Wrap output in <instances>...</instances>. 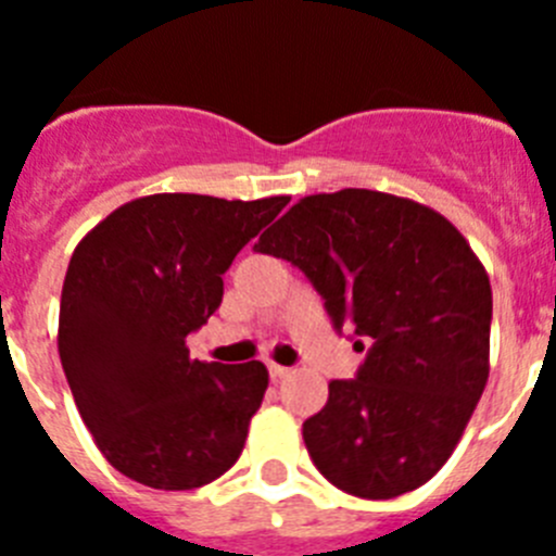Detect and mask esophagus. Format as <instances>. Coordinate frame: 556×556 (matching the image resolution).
Masks as SVG:
<instances>
[{
	"instance_id": "obj_1",
	"label": "esophagus",
	"mask_w": 556,
	"mask_h": 556,
	"mask_svg": "<svg viewBox=\"0 0 556 556\" xmlns=\"http://www.w3.org/2000/svg\"><path fill=\"white\" fill-rule=\"evenodd\" d=\"M269 376L275 378V381H278V378H287L289 376V367H283V365H269Z\"/></svg>"
}]
</instances>
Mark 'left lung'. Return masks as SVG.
Masks as SVG:
<instances>
[{
    "instance_id": "obj_1",
    "label": "left lung",
    "mask_w": 556,
    "mask_h": 556,
    "mask_svg": "<svg viewBox=\"0 0 556 556\" xmlns=\"http://www.w3.org/2000/svg\"><path fill=\"white\" fill-rule=\"evenodd\" d=\"M258 253L287 258L333 326L367 351L303 424L308 456L358 498L417 490L454 454L490 376L493 289L468 239L434 208L384 191L298 200Z\"/></svg>"
}]
</instances>
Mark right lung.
I'll return each instance as SVG.
<instances>
[{
	"label": "right lung",
	"instance_id": "add662e5",
	"mask_svg": "<svg viewBox=\"0 0 556 556\" xmlns=\"http://www.w3.org/2000/svg\"><path fill=\"white\" fill-rule=\"evenodd\" d=\"M289 198L150 194L111 211L72 253L58 353L83 424L127 479L191 490L239 459L267 392L262 362L189 356L223 303V275Z\"/></svg>",
	"mask_w": 556,
	"mask_h": 556
}]
</instances>
